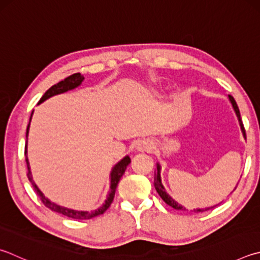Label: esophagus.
Here are the masks:
<instances>
[{"label": "esophagus", "mask_w": 260, "mask_h": 260, "mask_svg": "<svg viewBox=\"0 0 260 260\" xmlns=\"http://www.w3.org/2000/svg\"><path fill=\"white\" fill-rule=\"evenodd\" d=\"M136 149L139 151H151L152 150V142L148 139H141L136 142Z\"/></svg>", "instance_id": "obj_1"}]
</instances>
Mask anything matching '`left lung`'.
Returning <instances> with one entry per match:
<instances>
[{
    "mask_svg": "<svg viewBox=\"0 0 260 260\" xmlns=\"http://www.w3.org/2000/svg\"><path fill=\"white\" fill-rule=\"evenodd\" d=\"M229 99H230V101H231V103H232V106H233V108H234L235 114H237V116H238L240 126H241L243 136L245 138V129H244V126H243V124H242L241 116H240L239 107H238L237 102H235L234 98H233L232 95H229ZM157 169H158V172L154 173V183H153V184H154L155 190H157V192H158V194L160 196V198H161V199H162L165 202H166V204H167L168 206H171L172 208H174V209H176V210H187V209L185 208V207H183L181 204H179L178 201H176L175 199H174V198L171 197V194H169V193L166 191V188L164 187L162 183H161V178H160V174H159V173H160V166H159V165L157 166ZM235 188H237V187H235ZM215 207H216V206L209 207V208H204V209H193V210H191V211H194V212H204V211H207V210H209V209H211V208H215Z\"/></svg>",
    "mask_w": 260,
    "mask_h": 260,
    "instance_id": "1",
    "label": "left lung"
}]
</instances>
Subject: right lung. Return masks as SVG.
I'll list each match as a JSON object with an SVG mask.
<instances>
[{
	"label": "right lung",
	"instance_id": "1",
	"mask_svg": "<svg viewBox=\"0 0 260 260\" xmlns=\"http://www.w3.org/2000/svg\"><path fill=\"white\" fill-rule=\"evenodd\" d=\"M84 77L82 76L81 74L79 73H76V74H73L70 75L69 77L64 78L63 81L59 82L58 84L53 85V86H51L48 91H46L44 93V95L41 98V100L39 103L45 101L46 99H49L51 96L55 95V94H60V93H63V92H67L69 91V89H73L75 87H77L78 85H81V83L83 82ZM31 119V117H30ZM28 131H29V124H28L27 126V132H26V136L28 135ZM27 153V143L25 145V154ZM131 162V158L128 157V155H126V157L120 160L119 162H118L116 166L114 167V169H112L111 172V186H110V192H109V196H108V199L106 200L105 205H103L102 207H100V208L94 210V211H78V210H74V209H69V208H64V207H61V206H58L55 205L54 202H51L49 199H46V198L44 197L43 193H42L39 187L36 186V184L34 183V181H32V177H31V174H30V171H29V162H28V158L26 155V164H27V177L28 179H29V182L31 183L32 187H34L35 192L37 193V196L40 197L41 201L43 202V205L45 207H48L49 209H51L52 211H55V212H59V214L63 215V216H67L69 217V218H74V219H81V220H84V219H91L93 218V217H96L99 215H102L103 212H105L108 208H109L110 205L112 204V201H114V198H115V193H116V188H117V185L118 183H119L121 176L124 175V173L126 171L127 166H128Z\"/></svg>",
	"mask_w": 260,
	"mask_h": 260
}]
</instances>
